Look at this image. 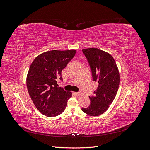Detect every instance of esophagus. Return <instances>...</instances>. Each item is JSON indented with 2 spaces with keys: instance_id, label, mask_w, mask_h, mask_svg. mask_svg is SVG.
Instances as JSON below:
<instances>
[{
  "instance_id": "34e87169",
  "label": "esophagus",
  "mask_w": 150,
  "mask_h": 150,
  "mask_svg": "<svg viewBox=\"0 0 150 150\" xmlns=\"http://www.w3.org/2000/svg\"><path fill=\"white\" fill-rule=\"evenodd\" d=\"M74 94H75L76 95H79V94H80V93H79V92H75Z\"/></svg>"
}]
</instances>
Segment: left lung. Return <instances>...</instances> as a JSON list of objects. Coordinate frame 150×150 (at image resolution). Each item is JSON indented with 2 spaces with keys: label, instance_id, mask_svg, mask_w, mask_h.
<instances>
[{
  "label": "left lung",
  "instance_id": "left-lung-1",
  "mask_svg": "<svg viewBox=\"0 0 150 150\" xmlns=\"http://www.w3.org/2000/svg\"><path fill=\"white\" fill-rule=\"evenodd\" d=\"M90 66L93 81L98 89L89 96L90 105L82 108L86 114L97 116L105 112L112 103L120 84V74L116 62L111 55L97 48L82 49Z\"/></svg>",
  "mask_w": 150,
  "mask_h": 150
}]
</instances>
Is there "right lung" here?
Returning a JSON list of instances; mask_svg holds the SVG:
<instances>
[{
    "label": "right lung",
    "mask_w": 150,
    "mask_h": 150,
    "mask_svg": "<svg viewBox=\"0 0 150 150\" xmlns=\"http://www.w3.org/2000/svg\"><path fill=\"white\" fill-rule=\"evenodd\" d=\"M76 52L52 50L42 53L32 62L27 76V87L34 105L42 115L54 117L65 110L72 93L58 87L62 82V70ZM59 79L60 81H57Z\"/></svg>",
    "instance_id": "1"
}]
</instances>
